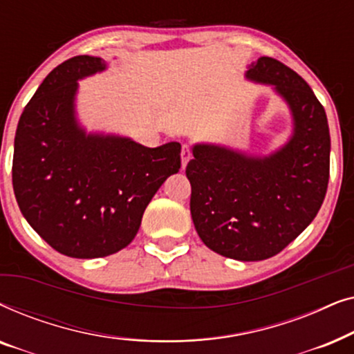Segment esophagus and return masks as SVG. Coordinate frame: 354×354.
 <instances>
[{"label":"esophagus","instance_id":"obj_1","mask_svg":"<svg viewBox=\"0 0 354 354\" xmlns=\"http://www.w3.org/2000/svg\"><path fill=\"white\" fill-rule=\"evenodd\" d=\"M180 158H182V167L185 169V166L188 164V161L192 159V148L190 145H183L182 147V151H180Z\"/></svg>","mask_w":354,"mask_h":354}]
</instances>
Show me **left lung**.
I'll return each instance as SVG.
<instances>
[{
    "label": "left lung",
    "instance_id": "1",
    "mask_svg": "<svg viewBox=\"0 0 354 354\" xmlns=\"http://www.w3.org/2000/svg\"><path fill=\"white\" fill-rule=\"evenodd\" d=\"M288 101L295 135L269 158L196 145L185 174L190 211L207 248L225 258L263 261L280 253L321 209L330 172V133L321 101L297 72L263 56L246 72Z\"/></svg>",
    "mask_w": 354,
    "mask_h": 354
}]
</instances>
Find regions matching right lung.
<instances>
[{
	"instance_id": "add662e5",
	"label": "right lung",
	"mask_w": 354,
	"mask_h": 354,
	"mask_svg": "<svg viewBox=\"0 0 354 354\" xmlns=\"http://www.w3.org/2000/svg\"><path fill=\"white\" fill-rule=\"evenodd\" d=\"M104 67L95 56L55 67L27 103L14 140L17 205L32 229L71 258H101L125 248L154 193L180 169V143L147 148L77 127V80Z\"/></svg>"
}]
</instances>
